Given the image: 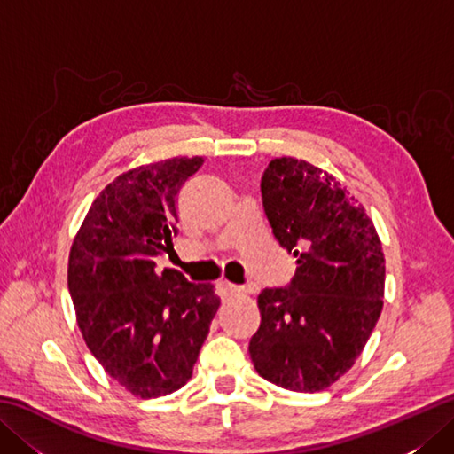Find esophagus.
Wrapping results in <instances>:
<instances>
[{"mask_svg": "<svg viewBox=\"0 0 454 454\" xmlns=\"http://www.w3.org/2000/svg\"><path fill=\"white\" fill-rule=\"evenodd\" d=\"M216 288H218V294L222 298H228V296H234V294L244 293V286H238V285H232V283H228V281H220L216 285Z\"/></svg>", "mask_w": 454, "mask_h": 454, "instance_id": "34e87169", "label": "esophagus"}]
</instances>
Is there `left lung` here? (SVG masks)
Instances as JSON below:
<instances>
[{"label":"left lung","instance_id":"obj_1","mask_svg":"<svg viewBox=\"0 0 454 454\" xmlns=\"http://www.w3.org/2000/svg\"><path fill=\"white\" fill-rule=\"evenodd\" d=\"M273 236L296 257L285 286L257 296L255 371L294 392H320L351 369L382 310L384 255L371 218L330 173L275 158L262 176Z\"/></svg>","mask_w":454,"mask_h":454}]
</instances>
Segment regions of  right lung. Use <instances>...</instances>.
I'll return each mask as SVG.
<instances>
[{"mask_svg":"<svg viewBox=\"0 0 454 454\" xmlns=\"http://www.w3.org/2000/svg\"><path fill=\"white\" fill-rule=\"evenodd\" d=\"M202 158H171L132 169L101 191L75 236L67 288L78 325L111 379L140 398L185 384L220 298L177 269L156 273L173 252L177 192Z\"/></svg>","mask_w":454,"mask_h":454,"instance_id":"1","label":"right lung"}]
</instances>
